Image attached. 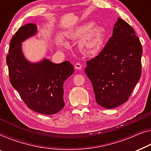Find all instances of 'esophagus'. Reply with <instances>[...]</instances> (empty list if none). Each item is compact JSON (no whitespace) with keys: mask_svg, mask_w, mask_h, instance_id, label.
Instances as JSON below:
<instances>
[{"mask_svg":"<svg viewBox=\"0 0 151 151\" xmlns=\"http://www.w3.org/2000/svg\"><path fill=\"white\" fill-rule=\"evenodd\" d=\"M75 69H76V70H81V68H82V65L79 63H75Z\"/></svg>","mask_w":151,"mask_h":151,"instance_id":"obj_1","label":"esophagus"}]
</instances>
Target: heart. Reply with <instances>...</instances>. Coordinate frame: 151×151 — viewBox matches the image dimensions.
Returning a JSON list of instances; mask_svg holds the SVG:
<instances>
[{
  "mask_svg": "<svg viewBox=\"0 0 151 151\" xmlns=\"http://www.w3.org/2000/svg\"><path fill=\"white\" fill-rule=\"evenodd\" d=\"M66 36L69 39L76 40L79 39L78 47L81 52L87 56L97 54L103 45L105 37V29L94 22H88L76 27L68 33ZM58 45H61V41H57Z\"/></svg>",
  "mask_w": 151,
  "mask_h": 151,
  "instance_id": "obj_1",
  "label": "heart"
}]
</instances>
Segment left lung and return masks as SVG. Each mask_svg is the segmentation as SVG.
Wrapping results in <instances>:
<instances>
[{
  "label": "left lung",
  "instance_id": "obj_1",
  "mask_svg": "<svg viewBox=\"0 0 151 151\" xmlns=\"http://www.w3.org/2000/svg\"><path fill=\"white\" fill-rule=\"evenodd\" d=\"M142 47L135 31L120 18L101 52L86 62L96 101L113 109L128 101L142 73Z\"/></svg>",
  "mask_w": 151,
  "mask_h": 151
}]
</instances>
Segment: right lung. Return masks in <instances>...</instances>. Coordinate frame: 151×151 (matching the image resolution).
Here are the masks:
<instances>
[{"label":"right lung","mask_w":151,"mask_h":151,"mask_svg":"<svg viewBox=\"0 0 151 151\" xmlns=\"http://www.w3.org/2000/svg\"><path fill=\"white\" fill-rule=\"evenodd\" d=\"M35 24L21 27L10 42L7 63L9 80L29 109L52 115L64 107L63 83L74 73L68 61L54 63L47 59L37 63L27 60L22 51V42L37 32Z\"/></svg>","instance_id":"add662e5"}]
</instances>
